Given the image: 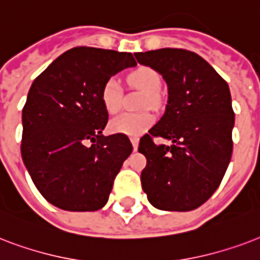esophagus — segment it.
Masks as SVG:
<instances>
[{"mask_svg": "<svg viewBox=\"0 0 260 260\" xmlns=\"http://www.w3.org/2000/svg\"><path fill=\"white\" fill-rule=\"evenodd\" d=\"M130 141H132V144H133V149H134V150H137V149H138V142H140V140H138L137 137H132V138H130Z\"/></svg>", "mask_w": 260, "mask_h": 260, "instance_id": "obj_1", "label": "esophagus"}]
</instances>
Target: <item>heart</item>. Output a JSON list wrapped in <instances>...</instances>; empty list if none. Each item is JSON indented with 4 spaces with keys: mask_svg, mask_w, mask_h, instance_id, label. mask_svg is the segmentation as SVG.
Listing matches in <instances>:
<instances>
[{
    "mask_svg": "<svg viewBox=\"0 0 260 260\" xmlns=\"http://www.w3.org/2000/svg\"><path fill=\"white\" fill-rule=\"evenodd\" d=\"M128 81L133 85L149 94L148 98L153 102V94L157 93L161 85L160 74L152 68H138L128 74ZM100 98L106 111L108 114H115L120 108V85L115 77L108 78L102 86ZM154 122V116L150 112H138V114H122L110 122V130L115 134L138 137L148 130Z\"/></svg>",
    "mask_w": 260,
    "mask_h": 260,
    "instance_id": "heart-1",
    "label": "heart"
}]
</instances>
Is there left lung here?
Masks as SVG:
<instances>
[{
  "label": "left lung",
  "instance_id": "1",
  "mask_svg": "<svg viewBox=\"0 0 260 260\" xmlns=\"http://www.w3.org/2000/svg\"><path fill=\"white\" fill-rule=\"evenodd\" d=\"M161 74L168 86L166 111L138 152L146 157L142 190L160 210L188 212L210 198L232 157L235 114L228 84L198 54L160 48L134 54ZM153 136L171 141L156 145Z\"/></svg>",
  "mask_w": 260,
  "mask_h": 260
}]
</instances>
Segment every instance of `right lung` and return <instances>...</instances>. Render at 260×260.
Wrapping results in <instances>:
<instances>
[{"instance_id":"add662e5","label":"right lung","mask_w":260,"mask_h":260,"mask_svg":"<svg viewBox=\"0 0 260 260\" xmlns=\"http://www.w3.org/2000/svg\"><path fill=\"white\" fill-rule=\"evenodd\" d=\"M136 65L132 53L74 47L32 82L21 118V157L54 206L94 212L107 203L133 145L124 134L103 136L108 112L100 92L108 78Z\"/></svg>"}]
</instances>
